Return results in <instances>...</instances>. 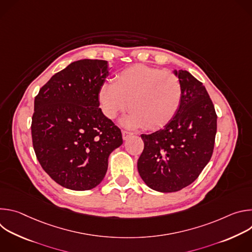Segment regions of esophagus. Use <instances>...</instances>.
Returning <instances> with one entry per match:
<instances>
[{
    "instance_id": "obj_1",
    "label": "esophagus",
    "mask_w": 252,
    "mask_h": 252,
    "mask_svg": "<svg viewBox=\"0 0 252 252\" xmlns=\"http://www.w3.org/2000/svg\"><path fill=\"white\" fill-rule=\"evenodd\" d=\"M122 133H123V138H124V140H126L129 136H131V135H132V133H131V132L126 131V130H123V131H122Z\"/></svg>"
}]
</instances>
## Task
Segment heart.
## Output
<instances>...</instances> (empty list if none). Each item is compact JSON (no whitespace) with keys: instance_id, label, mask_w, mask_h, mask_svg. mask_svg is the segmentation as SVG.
I'll use <instances>...</instances> for the list:
<instances>
[{"instance_id":"heart-1","label":"heart","mask_w":252,"mask_h":252,"mask_svg":"<svg viewBox=\"0 0 252 252\" xmlns=\"http://www.w3.org/2000/svg\"><path fill=\"white\" fill-rule=\"evenodd\" d=\"M184 97L181 80L169 71L134 64L123 69L114 83H103L97 93L102 114L115 119L127 107L122 124L127 127L145 126L155 130L169 124L178 113Z\"/></svg>"}]
</instances>
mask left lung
Segmentation results:
<instances>
[{
    "label": "left lung",
    "instance_id": "1",
    "mask_svg": "<svg viewBox=\"0 0 252 252\" xmlns=\"http://www.w3.org/2000/svg\"><path fill=\"white\" fill-rule=\"evenodd\" d=\"M184 97L176 116L145 142L137 169L146 185L160 192H173L192 184L211 158L218 116L202 83L188 70H174Z\"/></svg>",
    "mask_w": 252,
    "mask_h": 252
}]
</instances>
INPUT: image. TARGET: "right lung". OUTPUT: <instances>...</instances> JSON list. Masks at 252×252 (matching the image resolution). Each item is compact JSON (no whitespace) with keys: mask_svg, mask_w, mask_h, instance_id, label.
Returning a JSON list of instances; mask_svg holds the SVG:
<instances>
[{"mask_svg":"<svg viewBox=\"0 0 252 252\" xmlns=\"http://www.w3.org/2000/svg\"><path fill=\"white\" fill-rule=\"evenodd\" d=\"M109 76L107 62L80 60L54 75L34 97L33 151L60 186L89 190L101 183L121 129L99 109L97 93Z\"/></svg>","mask_w":252,"mask_h":252,"instance_id":"right-lung-1","label":"right lung"}]
</instances>
